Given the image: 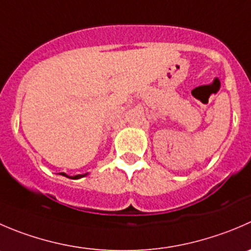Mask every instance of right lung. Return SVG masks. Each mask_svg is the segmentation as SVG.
Instances as JSON below:
<instances>
[{"mask_svg":"<svg viewBox=\"0 0 251 251\" xmlns=\"http://www.w3.org/2000/svg\"><path fill=\"white\" fill-rule=\"evenodd\" d=\"M60 175H62V176L70 177V179H81V177H83V176H86V175H88V173H86V174H78V175H74V176H71V175H67L66 173H60Z\"/></svg>","mask_w":251,"mask_h":251,"instance_id":"obj_1","label":"right lung"}]
</instances>
